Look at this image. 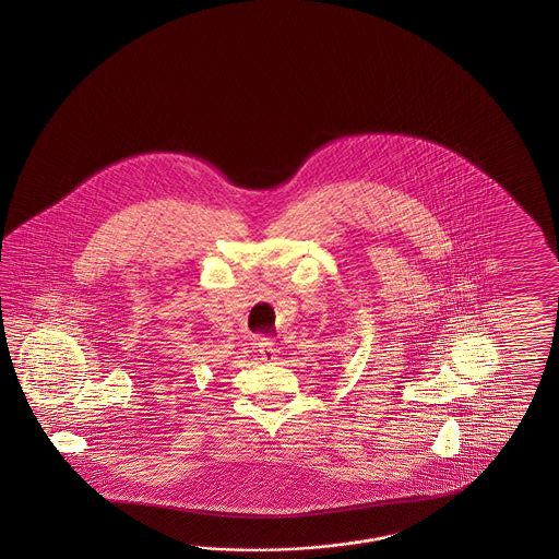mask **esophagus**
<instances>
[{
    "label": "esophagus",
    "mask_w": 559,
    "mask_h": 559,
    "mask_svg": "<svg viewBox=\"0 0 559 559\" xmlns=\"http://www.w3.org/2000/svg\"><path fill=\"white\" fill-rule=\"evenodd\" d=\"M260 357H262L263 361H274L275 357H277V349H275V344L272 340H262L260 342Z\"/></svg>",
    "instance_id": "34e87169"
}]
</instances>
